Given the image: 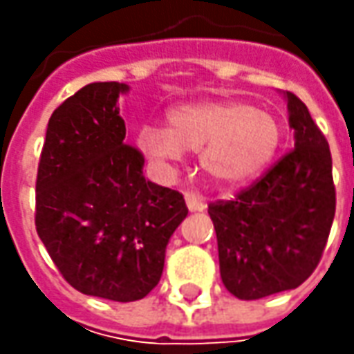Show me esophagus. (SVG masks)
<instances>
[{
  "label": "esophagus",
  "instance_id": "esophagus-1",
  "mask_svg": "<svg viewBox=\"0 0 354 354\" xmlns=\"http://www.w3.org/2000/svg\"><path fill=\"white\" fill-rule=\"evenodd\" d=\"M185 203H187L189 211H205V209H207L205 201L198 197V195H195L193 191H187V193H185Z\"/></svg>",
  "mask_w": 354,
  "mask_h": 354
}]
</instances>
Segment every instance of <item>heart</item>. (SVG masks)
<instances>
[{
  "mask_svg": "<svg viewBox=\"0 0 354 354\" xmlns=\"http://www.w3.org/2000/svg\"><path fill=\"white\" fill-rule=\"evenodd\" d=\"M281 142V124L264 108L238 100H205L173 108L167 128L143 126L138 145L161 167L187 151H201V165L221 185H240L270 165Z\"/></svg>",
  "mask_w": 354,
  "mask_h": 354,
  "instance_id": "1",
  "label": "heart"
}]
</instances>
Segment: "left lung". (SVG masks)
<instances>
[{
    "label": "left lung",
    "instance_id": "8db88e82",
    "mask_svg": "<svg viewBox=\"0 0 354 354\" xmlns=\"http://www.w3.org/2000/svg\"><path fill=\"white\" fill-rule=\"evenodd\" d=\"M295 147L232 201L209 205L221 278L238 299L301 286L319 264L335 218L333 161L307 106L288 92Z\"/></svg>",
    "mask_w": 354,
    "mask_h": 354
}]
</instances>
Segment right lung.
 Here are the masks:
<instances>
[{"label":"right lung","mask_w":354,"mask_h":354,"mask_svg":"<svg viewBox=\"0 0 354 354\" xmlns=\"http://www.w3.org/2000/svg\"><path fill=\"white\" fill-rule=\"evenodd\" d=\"M120 82H92L53 112L37 169L35 226L75 290L142 299L159 283L165 248L187 216L179 191L145 181L126 143Z\"/></svg>","instance_id":"add662e5"}]
</instances>
